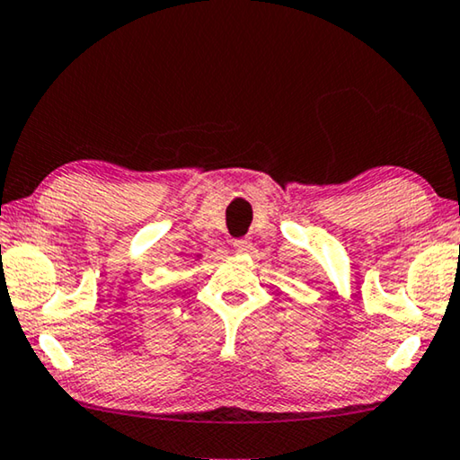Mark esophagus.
Returning a JSON list of instances; mask_svg holds the SVG:
<instances>
[{
    "instance_id": "esophagus-1",
    "label": "esophagus",
    "mask_w": 460,
    "mask_h": 460,
    "mask_svg": "<svg viewBox=\"0 0 460 460\" xmlns=\"http://www.w3.org/2000/svg\"><path fill=\"white\" fill-rule=\"evenodd\" d=\"M233 248H235L237 254H248L252 250V242L250 239H235V242H233Z\"/></svg>"
}]
</instances>
